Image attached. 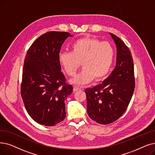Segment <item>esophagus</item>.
Returning a JSON list of instances; mask_svg holds the SVG:
<instances>
[{"instance_id":"34e87169","label":"esophagus","mask_w":155,"mask_h":155,"mask_svg":"<svg viewBox=\"0 0 155 155\" xmlns=\"http://www.w3.org/2000/svg\"><path fill=\"white\" fill-rule=\"evenodd\" d=\"M79 90H80V87H77V86L73 87V91H74V92H77V91H79Z\"/></svg>"}]
</instances>
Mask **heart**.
Here are the masks:
<instances>
[{"mask_svg":"<svg viewBox=\"0 0 155 155\" xmlns=\"http://www.w3.org/2000/svg\"><path fill=\"white\" fill-rule=\"evenodd\" d=\"M114 58V49L107 42L84 37L74 42L71 52L59 54V63L69 76H74L81 63L83 69L71 80V82L83 85L94 79H103L109 72Z\"/></svg>","mask_w":155,"mask_h":155,"instance_id":"obj_1","label":"heart"}]
</instances>
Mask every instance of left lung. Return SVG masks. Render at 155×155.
I'll return each mask as SVG.
<instances>
[{"instance_id": "1", "label": "left lung", "mask_w": 155, "mask_h": 155, "mask_svg": "<svg viewBox=\"0 0 155 155\" xmlns=\"http://www.w3.org/2000/svg\"><path fill=\"white\" fill-rule=\"evenodd\" d=\"M110 34L117 49L115 68L102 84L85 89L89 117L103 125L113 123L122 116L135 88L131 52L119 37Z\"/></svg>"}]
</instances>
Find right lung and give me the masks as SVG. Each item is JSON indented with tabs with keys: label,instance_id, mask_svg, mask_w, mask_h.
Wrapping results in <instances>:
<instances>
[{
	"label": "right lung",
	"instance_id": "add662e5",
	"mask_svg": "<svg viewBox=\"0 0 155 155\" xmlns=\"http://www.w3.org/2000/svg\"><path fill=\"white\" fill-rule=\"evenodd\" d=\"M68 37H72L68 32H47L31 45L25 58L21 97L31 118L45 126H54L65 118L64 101L73 91L58 60Z\"/></svg>",
	"mask_w": 155,
	"mask_h": 155
}]
</instances>
